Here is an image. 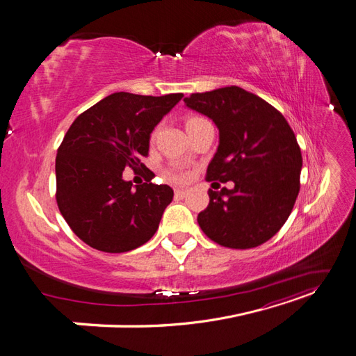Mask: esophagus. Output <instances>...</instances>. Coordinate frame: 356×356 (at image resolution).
Segmentation results:
<instances>
[{
  "label": "esophagus",
  "instance_id": "34e87169",
  "mask_svg": "<svg viewBox=\"0 0 356 356\" xmlns=\"http://www.w3.org/2000/svg\"><path fill=\"white\" fill-rule=\"evenodd\" d=\"M187 195H188V190H184V188H177L175 190V197L177 199H184Z\"/></svg>",
  "mask_w": 356,
  "mask_h": 356
}]
</instances>
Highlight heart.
Returning a JSON list of instances; mask_svg holds the SVG:
<instances>
[{
	"label": "heart",
	"mask_w": 356,
	"mask_h": 356,
	"mask_svg": "<svg viewBox=\"0 0 356 356\" xmlns=\"http://www.w3.org/2000/svg\"><path fill=\"white\" fill-rule=\"evenodd\" d=\"M197 120H200V118H197V117L188 118V120H187V124H191V123H195V122H197ZM169 177H170V179H172V181H178V182H179V181H184V179H187V174H186V172H181V170L170 172Z\"/></svg>",
	"instance_id": "heart-1"
}]
</instances>
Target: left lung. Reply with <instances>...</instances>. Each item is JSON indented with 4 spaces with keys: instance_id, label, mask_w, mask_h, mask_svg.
Masks as SVG:
<instances>
[{
    "instance_id": "obj_1",
    "label": "left lung",
    "mask_w": 356,
    "mask_h": 356,
    "mask_svg": "<svg viewBox=\"0 0 356 356\" xmlns=\"http://www.w3.org/2000/svg\"><path fill=\"white\" fill-rule=\"evenodd\" d=\"M184 102L220 131L207 179L234 182L232 190L209 188L208 208L197 215L200 229L233 250L267 242L288 220L300 191L303 159L293 129L275 106L238 86L191 93Z\"/></svg>"
}]
</instances>
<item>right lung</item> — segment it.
I'll use <instances>...</instances> for the list:
<instances>
[{
  "label": "right lung",
  "instance_id": "1",
  "mask_svg": "<svg viewBox=\"0 0 356 356\" xmlns=\"http://www.w3.org/2000/svg\"><path fill=\"white\" fill-rule=\"evenodd\" d=\"M182 93L143 96L117 92L75 118L56 156V202L79 238L104 252H127L159 229L174 199L169 186L123 179L124 168H145L149 135Z\"/></svg>",
  "mask_w": 356,
  "mask_h": 356
}]
</instances>
